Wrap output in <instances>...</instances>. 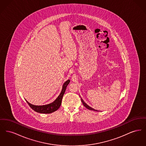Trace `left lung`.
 I'll use <instances>...</instances> for the list:
<instances>
[{"label":"left lung","instance_id":"left-lung-1","mask_svg":"<svg viewBox=\"0 0 146 146\" xmlns=\"http://www.w3.org/2000/svg\"><path fill=\"white\" fill-rule=\"evenodd\" d=\"M81 100H82V103H83V104L84 106L86 108H88V109H89V110H92V111H97V110H94V108H91L90 107V106H89L88 104H85L83 100V99L81 98Z\"/></svg>","mask_w":146,"mask_h":146}]
</instances>
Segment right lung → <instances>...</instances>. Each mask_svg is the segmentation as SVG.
I'll return each mask as SVG.
<instances>
[{
  "label": "right lung",
  "mask_w": 146,
  "mask_h": 146,
  "mask_svg": "<svg viewBox=\"0 0 146 146\" xmlns=\"http://www.w3.org/2000/svg\"><path fill=\"white\" fill-rule=\"evenodd\" d=\"M70 83V80H68L64 83L63 85L62 90L61 91L60 95L56 98V100L55 101H54L52 103H51L50 104L44 105V106H35V105H33V104H29L27 101H26H26L27 102L28 105L30 106V107L33 110H34L35 111H36L38 113H45V114L52 113L54 111H57L61 106L63 95L66 91L67 86Z\"/></svg>",
  "instance_id": "obj_1"
}]
</instances>
